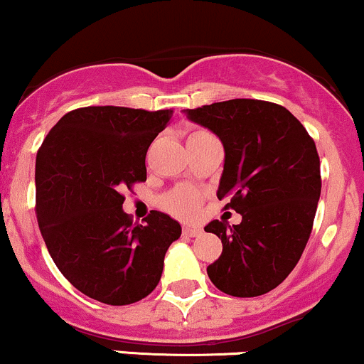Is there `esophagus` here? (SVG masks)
I'll use <instances>...</instances> for the list:
<instances>
[{
  "mask_svg": "<svg viewBox=\"0 0 364 364\" xmlns=\"http://www.w3.org/2000/svg\"><path fill=\"white\" fill-rule=\"evenodd\" d=\"M183 235H186V237H198V235H201V228L183 227Z\"/></svg>",
  "mask_w": 364,
  "mask_h": 364,
  "instance_id": "34e87169",
  "label": "esophagus"
}]
</instances>
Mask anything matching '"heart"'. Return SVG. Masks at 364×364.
<instances>
[{
  "label": "heart",
  "mask_w": 364,
  "mask_h": 364,
  "mask_svg": "<svg viewBox=\"0 0 364 364\" xmlns=\"http://www.w3.org/2000/svg\"><path fill=\"white\" fill-rule=\"evenodd\" d=\"M206 130H194L189 137H199L206 136ZM163 206L170 211V213L182 216V218H187V216H193L199 208V194L193 189H187V187H182V189L173 191L163 199Z\"/></svg>",
  "instance_id": "heart-1"
}]
</instances>
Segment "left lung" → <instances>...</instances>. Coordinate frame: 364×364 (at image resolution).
I'll use <instances>...</instances> for the list:
<instances>
[{"instance_id":"obj_1","label":"left lung","mask_w":364,"mask_h":364,"mask_svg":"<svg viewBox=\"0 0 364 364\" xmlns=\"http://www.w3.org/2000/svg\"><path fill=\"white\" fill-rule=\"evenodd\" d=\"M222 141L225 160L216 198H228L239 225L208 223L223 251L206 268L216 289L256 297L287 279L303 255L321 193L314 141L284 106L230 100L183 109Z\"/></svg>"}]
</instances>
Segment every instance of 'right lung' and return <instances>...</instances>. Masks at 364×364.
Instances as JSON below:
<instances>
[{
  "instance_id": "1",
  "label": "right lung",
  "mask_w": 364,
  "mask_h": 364,
  "mask_svg": "<svg viewBox=\"0 0 364 364\" xmlns=\"http://www.w3.org/2000/svg\"><path fill=\"white\" fill-rule=\"evenodd\" d=\"M171 109L87 106L61 117L36 158V213L53 261L77 291L112 306L141 301L161 279L177 220L134 225L120 191L146 181V153Z\"/></svg>"
}]
</instances>
